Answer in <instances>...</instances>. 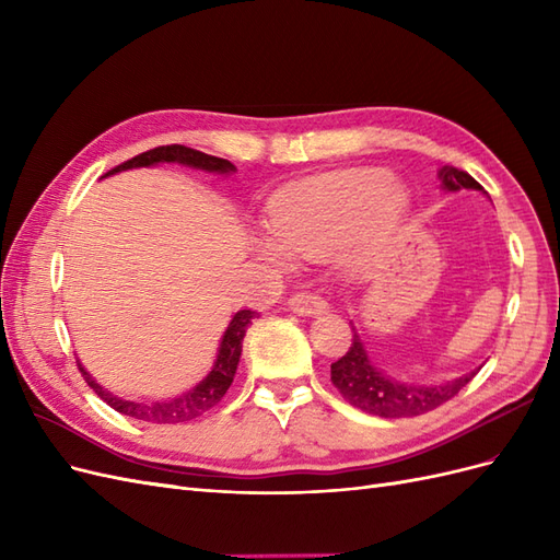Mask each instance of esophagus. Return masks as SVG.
Here are the masks:
<instances>
[{
    "instance_id": "obj_1",
    "label": "esophagus",
    "mask_w": 560,
    "mask_h": 560,
    "mask_svg": "<svg viewBox=\"0 0 560 560\" xmlns=\"http://www.w3.org/2000/svg\"><path fill=\"white\" fill-rule=\"evenodd\" d=\"M290 308L299 315H319L327 311V301L315 292H296L290 299Z\"/></svg>"
}]
</instances>
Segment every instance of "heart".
Listing matches in <instances>:
<instances>
[{
	"mask_svg": "<svg viewBox=\"0 0 560 560\" xmlns=\"http://www.w3.org/2000/svg\"><path fill=\"white\" fill-rule=\"evenodd\" d=\"M406 214V194L383 167H350L294 182L268 206L278 241H264L276 261L296 254L319 257L334 249L346 268H364L393 241Z\"/></svg>",
	"mask_w": 560,
	"mask_h": 560,
	"instance_id": "heart-1",
	"label": "heart"
}]
</instances>
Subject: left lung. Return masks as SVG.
Listing matches in <instances>:
<instances>
[{
    "label": "left lung",
    "instance_id": "8db88e82",
    "mask_svg": "<svg viewBox=\"0 0 560 560\" xmlns=\"http://www.w3.org/2000/svg\"><path fill=\"white\" fill-rule=\"evenodd\" d=\"M446 191H460V189H481V184L457 167H442L439 173ZM354 331V329H352ZM479 371V369H477ZM471 371L467 376L448 381L444 385H411L399 383L389 378L371 364L369 354L360 341L358 334H352V343L341 360L331 364V383L341 393V397L371 416L381 418H409L422 416L436 406L453 399L460 389L477 376Z\"/></svg>",
    "mask_w": 560,
    "mask_h": 560
}]
</instances>
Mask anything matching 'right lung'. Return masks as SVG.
I'll list each match as a JSON object with an SVG mask.
<instances>
[{"mask_svg": "<svg viewBox=\"0 0 560 560\" xmlns=\"http://www.w3.org/2000/svg\"><path fill=\"white\" fill-rule=\"evenodd\" d=\"M156 163H184L189 167H200V171L222 173V175L235 171L233 163H229L226 159L202 154V151H196V149L184 147V144H165V147L149 149V151H144V154H138L135 159L112 167L107 175H114L118 171H130V167H149V165H156ZM254 315H257L254 311H238L233 315L229 329L224 331L222 346H219V352H217V362L208 374V378L200 381L194 389H189V393H184V395L173 397V399H163V401L121 399V397L107 393L103 385H97L91 378L89 371L83 369L79 362L77 364H79L81 376L86 378V383L93 387V393L100 399H105L114 411L130 416V418L144 420V422H161V425H163V422H186V420H194L206 411H210L212 406H217L219 401L224 399L226 389L233 383L235 369H238L241 352H243V338H245V331L249 327V322L254 319Z\"/></svg>", "mask_w": 560, "mask_h": 560, "instance_id": "add662e5", "label": "right lung"}]
</instances>
